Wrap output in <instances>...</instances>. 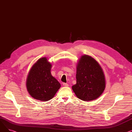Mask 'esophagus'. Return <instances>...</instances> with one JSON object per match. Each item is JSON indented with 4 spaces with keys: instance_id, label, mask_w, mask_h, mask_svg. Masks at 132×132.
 I'll use <instances>...</instances> for the list:
<instances>
[{
    "instance_id": "1",
    "label": "esophagus",
    "mask_w": 132,
    "mask_h": 132,
    "mask_svg": "<svg viewBox=\"0 0 132 132\" xmlns=\"http://www.w3.org/2000/svg\"><path fill=\"white\" fill-rule=\"evenodd\" d=\"M63 86H65V87H68V85L67 84H66V83H63Z\"/></svg>"
}]
</instances>
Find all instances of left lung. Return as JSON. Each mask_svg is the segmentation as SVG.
<instances>
[{
    "instance_id": "left-lung-1",
    "label": "left lung",
    "mask_w": 132,
    "mask_h": 132,
    "mask_svg": "<svg viewBox=\"0 0 132 132\" xmlns=\"http://www.w3.org/2000/svg\"><path fill=\"white\" fill-rule=\"evenodd\" d=\"M77 84L72 86L77 97L84 101L98 98L105 88L104 73L98 62L90 55L81 57L77 65Z\"/></svg>"
}]
</instances>
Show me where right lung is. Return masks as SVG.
<instances>
[{"instance_id": "add662e5", "label": "right lung", "mask_w": 132, "mask_h": 132, "mask_svg": "<svg viewBox=\"0 0 132 132\" xmlns=\"http://www.w3.org/2000/svg\"><path fill=\"white\" fill-rule=\"evenodd\" d=\"M52 64L47 58L39 59L30 68L26 80L28 92L34 99L47 101L52 99L61 85L51 73Z\"/></svg>"}]
</instances>
